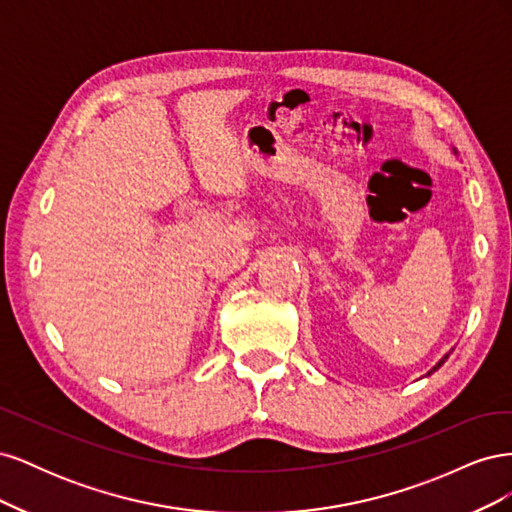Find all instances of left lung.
Returning <instances> with one entry per match:
<instances>
[{"instance_id": "left-lung-1", "label": "left lung", "mask_w": 512, "mask_h": 512, "mask_svg": "<svg viewBox=\"0 0 512 512\" xmlns=\"http://www.w3.org/2000/svg\"><path fill=\"white\" fill-rule=\"evenodd\" d=\"M455 153H457V151H455ZM451 352H453V350H451ZM451 352H446V354H444V356H442V359H440V361H438V363H436V365H433V367H431V369H429V371H427V376H431V374H433V371H436V369H440V367H442V365H444V361H446V359H448V354H451Z\"/></svg>"}]
</instances>
